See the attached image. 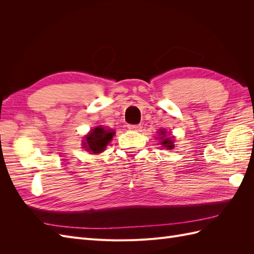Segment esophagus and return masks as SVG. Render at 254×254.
<instances>
[{"label":"esophagus","instance_id":"34e87169","mask_svg":"<svg viewBox=\"0 0 254 254\" xmlns=\"http://www.w3.org/2000/svg\"><path fill=\"white\" fill-rule=\"evenodd\" d=\"M129 130H133V131H141L142 126L141 125H128Z\"/></svg>","mask_w":254,"mask_h":254}]
</instances>
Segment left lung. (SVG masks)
Returning a JSON list of instances; mask_svg holds the SVG:
<instances>
[{"label": "left lung", "instance_id": "left-lung-1", "mask_svg": "<svg viewBox=\"0 0 254 254\" xmlns=\"http://www.w3.org/2000/svg\"><path fill=\"white\" fill-rule=\"evenodd\" d=\"M159 140H161L160 144L162 145V147L166 148V149H173L175 147L174 144V136L171 135V133L166 132L165 129H160L159 130Z\"/></svg>", "mask_w": 254, "mask_h": 254}]
</instances>
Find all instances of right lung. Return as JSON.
<instances>
[{"label": "right lung", "instance_id": "1", "mask_svg": "<svg viewBox=\"0 0 254 254\" xmlns=\"http://www.w3.org/2000/svg\"><path fill=\"white\" fill-rule=\"evenodd\" d=\"M114 134V130L105 129L103 126H97L84 136L82 145L87 151L92 153H101L112 140Z\"/></svg>", "mask_w": 254, "mask_h": 254}]
</instances>
